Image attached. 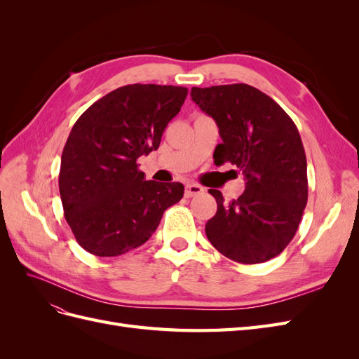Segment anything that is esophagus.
Segmentation results:
<instances>
[{
  "instance_id": "obj_1",
  "label": "esophagus",
  "mask_w": 359,
  "mask_h": 359,
  "mask_svg": "<svg viewBox=\"0 0 359 359\" xmlns=\"http://www.w3.org/2000/svg\"><path fill=\"white\" fill-rule=\"evenodd\" d=\"M205 191V189L199 184H187L186 186V198H193L198 196V194H202Z\"/></svg>"
}]
</instances>
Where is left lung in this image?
<instances>
[{
	"instance_id": "1",
	"label": "left lung",
	"mask_w": 359,
	"mask_h": 359,
	"mask_svg": "<svg viewBox=\"0 0 359 359\" xmlns=\"http://www.w3.org/2000/svg\"><path fill=\"white\" fill-rule=\"evenodd\" d=\"M191 99L219 127L215 165L229 161L245 177L244 193L229 203L210 189L217 212L206 222V236L235 262H266L295 236L309 198L298 128L271 97L247 83L193 86Z\"/></svg>"
}]
</instances>
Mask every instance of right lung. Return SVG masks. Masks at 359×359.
Listing matches in <instances>:
<instances>
[{
  "instance_id": "1",
  "label": "right lung",
  "mask_w": 359,
  "mask_h": 359,
  "mask_svg": "<svg viewBox=\"0 0 359 359\" xmlns=\"http://www.w3.org/2000/svg\"><path fill=\"white\" fill-rule=\"evenodd\" d=\"M187 93L173 85H126L74 123L58 184L64 217L88 253L111 257L142 245L163 212L181 201V182L145 181L137 158L158 148Z\"/></svg>"
}]
</instances>
